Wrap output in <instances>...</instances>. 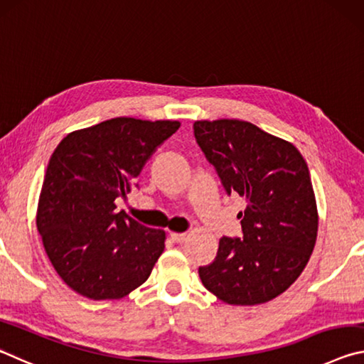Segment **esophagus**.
<instances>
[{
	"label": "esophagus",
	"mask_w": 364,
	"mask_h": 364,
	"mask_svg": "<svg viewBox=\"0 0 364 364\" xmlns=\"http://www.w3.org/2000/svg\"><path fill=\"white\" fill-rule=\"evenodd\" d=\"M171 238L177 243H182L187 238V235L186 234H178V232H171Z\"/></svg>",
	"instance_id": "obj_1"
}]
</instances>
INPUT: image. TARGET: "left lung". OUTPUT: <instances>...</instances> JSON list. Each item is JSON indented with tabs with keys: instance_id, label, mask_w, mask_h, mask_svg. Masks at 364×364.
Instances as JSON below:
<instances>
[{
	"instance_id": "1",
	"label": "left lung",
	"mask_w": 364,
	"mask_h": 364,
	"mask_svg": "<svg viewBox=\"0 0 364 364\" xmlns=\"http://www.w3.org/2000/svg\"><path fill=\"white\" fill-rule=\"evenodd\" d=\"M196 143L228 195L245 198L242 238L223 237L205 287L229 305H259L284 294L305 269L318 237V208L306 161L279 136L238 119L196 121Z\"/></svg>"
}]
</instances>
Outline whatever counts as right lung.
<instances>
[{
    "label": "right lung",
    "instance_id": "1",
    "mask_svg": "<svg viewBox=\"0 0 364 364\" xmlns=\"http://www.w3.org/2000/svg\"><path fill=\"white\" fill-rule=\"evenodd\" d=\"M177 121L114 117L59 141L41 186L37 229L68 287L90 300H119L150 277L166 232L116 211Z\"/></svg>",
    "mask_w": 364,
    "mask_h": 364
}]
</instances>
